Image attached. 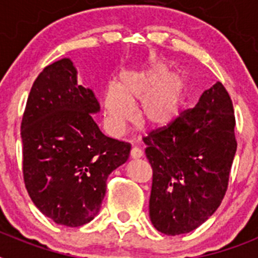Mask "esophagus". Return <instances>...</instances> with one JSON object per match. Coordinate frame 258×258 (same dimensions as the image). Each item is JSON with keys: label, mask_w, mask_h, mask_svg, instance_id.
<instances>
[{"label": "esophagus", "mask_w": 258, "mask_h": 258, "mask_svg": "<svg viewBox=\"0 0 258 258\" xmlns=\"http://www.w3.org/2000/svg\"><path fill=\"white\" fill-rule=\"evenodd\" d=\"M142 155H143L142 150L138 149V147H133V149L131 150L132 159H140V157H142Z\"/></svg>", "instance_id": "34e87169"}]
</instances>
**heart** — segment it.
<instances>
[{
    "label": "heart",
    "mask_w": 258,
    "mask_h": 258,
    "mask_svg": "<svg viewBox=\"0 0 258 258\" xmlns=\"http://www.w3.org/2000/svg\"><path fill=\"white\" fill-rule=\"evenodd\" d=\"M184 89L182 75L161 61L121 71L116 84L102 92L107 131L115 136L121 133L134 120L137 104L141 124L149 131H163L178 117Z\"/></svg>",
    "instance_id": "1"
}]
</instances>
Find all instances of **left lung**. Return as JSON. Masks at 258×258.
I'll list each match as a JSON object with an SVG mask.
<instances>
[{"label": "left lung", "instance_id": "obj_1", "mask_svg": "<svg viewBox=\"0 0 258 258\" xmlns=\"http://www.w3.org/2000/svg\"><path fill=\"white\" fill-rule=\"evenodd\" d=\"M231 98L218 81L163 131L143 138L152 168L150 218L181 235L206 222L222 202L236 152Z\"/></svg>", "mask_w": 258, "mask_h": 258}]
</instances>
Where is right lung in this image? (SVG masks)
<instances>
[{
  "label": "right lung",
  "instance_id": "1",
  "mask_svg": "<svg viewBox=\"0 0 258 258\" xmlns=\"http://www.w3.org/2000/svg\"><path fill=\"white\" fill-rule=\"evenodd\" d=\"M99 103L77 85L68 58L44 68L22 118L23 178L38 211L58 225L79 227L101 209L109 173L125 163L131 143L104 136L92 113Z\"/></svg>",
  "mask_w": 258,
  "mask_h": 258
}]
</instances>
